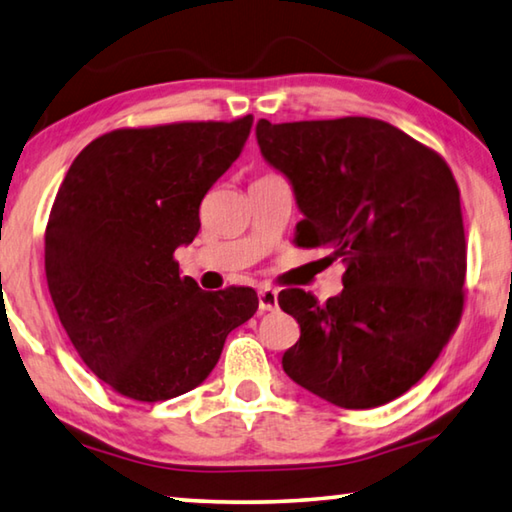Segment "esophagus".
Masks as SVG:
<instances>
[{
  "label": "esophagus",
  "instance_id": "esophagus-1",
  "mask_svg": "<svg viewBox=\"0 0 512 512\" xmlns=\"http://www.w3.org/2000/svg\"><path fill=\"white\" fill-rule=\"evenodd\" d=\"M276 306H279V297H276V292L270 288H258V311L261 313L276 311Z\"/></svg>",
  "mask_w": 512,
  "mask_h": 512
}]
</instances>
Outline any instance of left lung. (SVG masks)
<instances>
[{
  "mask_svg": "<svg viewBox=\"0 0 512 512\" xmlns=\"http://www.w3.org/2000/svg\"><path fill=\"white\" fill-rule=\"evenodd\" d=\"M256 140L304 215L297 245L345 263V290L326 304L299 288L279 295L301 329L283 370L340 408L388 404L431 370L463 313L467 247L454 174L374 117L258 120Z\"/></svg>",
  "mask_w": 512,
  "mask_h": 512,
  "instance_id": "obj_1",
  "label": "left lung"
}]
</instances>
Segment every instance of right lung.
I'll return each instance as SVG.
<instances>
[{
  "label": "right lung",
  "mask_w": 512,
  "mask_h": 512,
  "mask_svg": "<svg viewBox=\"0 0 512 512\" xmlns=\"http://www.w3.org/2000/svg\"><path fill=\"white\" fill-rule=\"evenodd\" d=\"M254 117L117 129L74 158L45 231L49 295L83 363L136 401L197 388L226 335L258 308L251 288L206 292L174 251L229 170Z\"/></svg>",
  "instance_id": "obj_1"
}]
</instances>
